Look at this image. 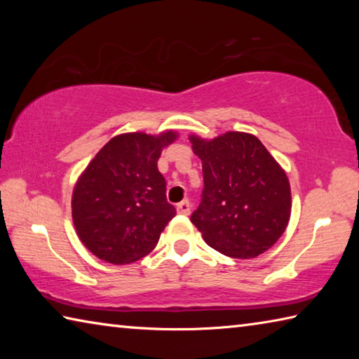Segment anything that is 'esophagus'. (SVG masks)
I'll return each mask as SVG.
<instances>
[{"instance_id":"1","label":"esophagus","mask_w":359,"mask_h":359,"mask_svg":"<svg viewBox=\"0 0 359 359\" xmlns=\"http://www.w3.org/2000/svg\"><path fill=\"white\" fill-rule=\"evenodd\" d=\"M177 212L182 215H190V212H191L190 201H182L180 204H177Z\"/></svg>"}]
</instances>
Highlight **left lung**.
I'll use <instances>...</instances> for the list:
<instances>
[{
  "mask_svg": "<svg viewBox=\"0 0 359 359\" xmlns=\"http://www.w3.org/2000/svg\"><path fill=\"white\" fill-rule=\"evenodd\" d=\"M203 161L204 188L191 223L208 245L250 259L276 244L291 214L287 174L258 137L229 131L212 141L190 136Z\"/></svg>",
  "mask_w": 359,
  "mask_h": 359,
  "instance_id": "left-lung-1",
  "label": "left lung"
}]
</instances>
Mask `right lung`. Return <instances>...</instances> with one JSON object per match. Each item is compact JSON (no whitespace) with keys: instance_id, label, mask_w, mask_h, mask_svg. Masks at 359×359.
I'll list each match as a JSON object with an SVG mask.
<instances>
[{"instance_id":"right-lung-1","label":"right lung","mask_w":359,"mask_h":359,"mask_svg":"<svg viewBox=\"0 0 359 359\" xmlns=\"http://www.w3.org/2000/svg\"><path fill=\"white\" fill-rule=\"evenodd\" d=\"M177 137L128 133L111 139L90 161L72 193L79 239L96 257L128 264L154 250L175 215L158 171L163 147Z\"/></svg>"}]
</instances>
